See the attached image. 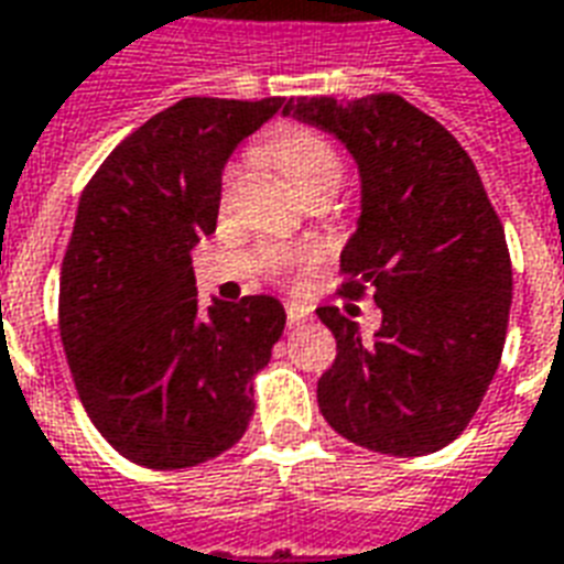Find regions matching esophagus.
<instances>
[{
	"label": "esophagus",
	"mask_w": 564,
	"mask_h": 564,
	"mask_svg": "<svg viewBox=\"0 0 564 564\" xmlns=\"http://www.w3.org/2000/svg\"><path fill=\"white\" fill-rule=\"evenodd\" d=\"M285 312H288V322H291V324H300V322H306V318H310V306H303V303H294V300L288 303Z\"/></svg>",
	"instance_id": "1"
}]
</instances>
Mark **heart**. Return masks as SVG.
<instances>
[{
	"instance_id": "heart-1",
	"label": "heart",
	"mask_w": 564,
	"mask_h": 564,
	"mask_svg": "<svg viewBox=\"0 0 564 564\" xmlns=\"http://www.w3.org/2000/svg\"><path fill=\"white\" fill-rule=\"evenodd\" d=\"M264 152L300 197L318 188L336 192L343 183V159L322 131L306 126H282L267 138ZM294 261H306V254H276V264H294Z\"/></svg>"
}]
</instances>
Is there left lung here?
<instances>
[{
	"mask_svg": "<svg viewBox=\"0 0 564 564\" xmlns=\"http://www.w3.org/2000/svg\"><path fill=\"white\" fill-rule=\"evenodd\" d=\"M282 113L330 131L360 174V219L339 254L348 303L315 310L336 339L318 409L360 447L435 454L499 369L513 288L505 228L468 152L405 98L303 96ZM364 290L382 312L372 340L356 324Z\"/></svg>",
	"mask_w": 564,
	"mask_h": 564,
	"instance_id": "8db88e82",
	"label": "left lung"
}]
</instances>
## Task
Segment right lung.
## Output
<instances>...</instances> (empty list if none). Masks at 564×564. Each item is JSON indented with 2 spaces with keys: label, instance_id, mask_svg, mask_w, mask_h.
I'll return each instance as SVG.
<instances>
[{
  "label": "right lung",
  "instance_id": "1",
  "mask_svg": "<svg viewBox=\"0 0 564 564\" xmlns=\"http://www.w3.org/2000/svg\"><path fill=\"white\" fill-rule=\"evenodd\" d=\"M279 108L183 98L131 131L80 195L59 336L89 421L138 466L207 463L249 426L285 310L270 294L200 306L192 249L216 231L231 152Z\"/></svg>",
  "mask_w": 564,
  "mask_h": 564
}]
</instances>
